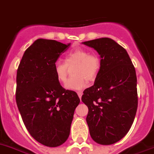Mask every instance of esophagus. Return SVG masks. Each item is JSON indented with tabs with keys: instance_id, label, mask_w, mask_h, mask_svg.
I'll return each instance as SVG.
<instances>
[{
	"instance_id": "34e87169",
	"label": "esophagus",
	"mask_w": 154,
	"mask_h": 154,
	"mask_svg": "<svg viewBox=\"0 0 154 154\" xmlns=\"http://www.w3.org/2000/svg\"><path fill=\"white\" fill-rule=\"evenodd\" d=\"M77 95H78L80 99H81V96L83 95V92H82V91H77Z\"/></svg>"
}]
</instances>
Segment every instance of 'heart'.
<instances>
[{
  "mask_svg": "<svg viewBox=\"0 0 154 154\" xmlns=\"http://www.w3.org/2000/svg\"><path fill=\"white\" fill-rule=\"evenodd\" d=\"M72 69L73 77L66 81L65 88L69 90H81L87 85V81L95 80L101 68L100 59L95 54L84 48H77L67 53L64 62H55L54 66L55 77L60 83L66 81L68 68Z\"/></svg>",
  "mask_w": 154,
  "mask_h": 154,
  "instance_id": "obj_1",
  "label": "heart"
}]
</instances>
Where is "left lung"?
Instances as JSON below:
<instances>
[{
  "label": "left lung",
  "instance_id": "1",
  "mask_svg": "<svg viewBox=\"0 0 154 154\" xmlns=\"http://www.w3.org/2000/svg\"><path fill=\"white\" fill-rule=\"evenodd\" d=\"M101 59L94 85L84 91L81 100L88 108L86 121L95 142L111 145L121 140L133 124L137 107V77L127 51L108 37L83 42Z\"/></svg>",
  "mask_w": 154,
  "mask_h": 154
}]
</instances>
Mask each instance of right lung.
I'll return each mask as SVG.
<instances>
[{
  "label": "right lung",
  "instance_id": "obj_1",
  "mask_svg": "<svg viewBox=\"0 0 154 154\" xmlns=\"http://www.w3.org/2000/svg\"><path fill=\"white\" fill-rule=\"evenodd\" d=\"M69 45L37 39L26 50L17 69L18 109L31 136L46 146H59L66 141L80 103L77 93L62 87L54 70Z\"/></svg>",
  "mask_w": 154,
  "mask_h": 154
}]
</instances>
